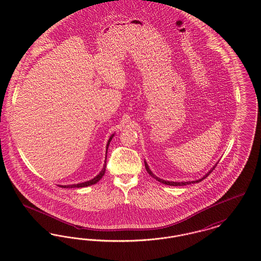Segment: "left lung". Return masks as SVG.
Returning a JSON list of instances; mask_svg holds the SVG:
<instances>
[{"label":"left lung","mask_w":261,"mask_h":261,"mask_svg":"<svg viewBox=\"0 0 261 261\" xmlns=\"http://www.w3.org/2000/svg\"><path fill=\"white\" fill-rule=\"evenodd\" d=\"M217 164H215V166H216ZM145 166H146V169H147V171H148V173L151 176V177H153L155 180H158V181H160L161 183L162 184H164V185H169V186H185V185H190V184H194V183H198V182H200V181H202L204 178H206L213 171V169L215 168V166H213V168H211V171L208 172L207 174H205V176H203L201 179H199V180H197V181H192V182H169V181H165V180H162L161 178H159V177H156L154 174L152 173L151 171H150V169L149 168V166H148V164H147V162H145Z\"/></svg>","instance_id":"8db88e82"}]
</instances>
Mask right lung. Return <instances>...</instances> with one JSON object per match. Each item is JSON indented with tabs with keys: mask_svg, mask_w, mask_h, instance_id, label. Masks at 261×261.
<instances>
[{
	"mask_svg": "<svg viewBox=\"0 0 261 261\" xmlns=\"http://www.w3.org/2000/svg\"><path fill=\"white\" fill-rule=\"evenodd\" d=\"M112 135L111 138H110V140H109V142H108V145H107V150H108V148H109V145H110V143H111V141H112ZM106 158H107V155H106ZM106 166H107V159H106V162H105V165H103V167H102V169H101V171L99 172L94 179H92V180H90V181H87V182H84V183H80V184H73V185H68V186H61L62 188H82V187H87L91 186V185H94V184H96L98 181L100 180V178L105 175V172H106Z\"/></svg>",
	"mask_w": 261,
	"mask_h": 261,
	"instance_id": "obj_1",
	"label": "right lung"
}]
</instances>
